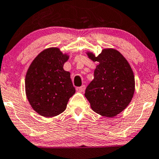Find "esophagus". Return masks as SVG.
Returning <instances> with one entry per match:
<instances>
[{
  "label": "esophagus",
  "mask_w": 159,
  "mask_h": 159,
  "mask_svg": "<svg viewBox=\"0 0 159 159\" xmlns=\"http://www.w3.org/2000/svg\"><path fill=\"white\" fill-rule=\"evenodd\" d=\"M85 89H86V86L83 85V86H80V87L76 88V90H77V91L79 92H83L84 90H85Z\"/></svg>",
  "instance_id": "34e87169"
}]
</instances>
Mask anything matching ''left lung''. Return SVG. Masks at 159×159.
Listing matches in <instances>:
<instances>
[{
	"label": "left lung",
	"mask_w": 159,
	"mask_h": 159,
	"mask_svg": "<svg viewBox=\"0 0 159 159\" xmlns=\"http://www.w3.org/2000/svg\"><path fill=\"white\" fill-rule=\"evenodd\" d=\"M88 57L98 65L94 79L86 87L85 97L92 109L106 117H114L129 105L135 91L133 70L125 58L115 49H103Z\"/></svg>",
	"instance_id": "left-lung-1"
}]
</instances>
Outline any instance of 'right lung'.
Segmentation results:
<instances>
[{
  "instance_id": "1",
  "label": "right lung",
  "mask_w": 159,
  "mask_h": 159,
  "mask_svg": "<svg viewBox=\"0 0 159 159\" xmlns=\"http://www.w3.org/2000/svg\"><path fill=\"white\" fill-rule=\"evenodd\" d=\"M69 56L58 48L42 51L34 59L25 75V93L35 111L45 117L59 115L75 94L70 73L63 69Z\"/></svg>"
}]
</instances>
